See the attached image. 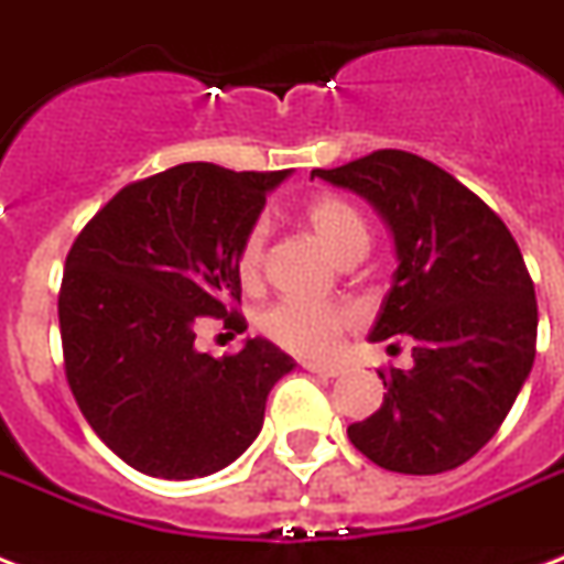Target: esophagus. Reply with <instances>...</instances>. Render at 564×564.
Here are the masks:
<instances>
[{
    "mask_svg": "<svg viewBox=\"0 0 564 564\" xmlns=\"http://www.w3.org/2000/svg\"><path fill=\"white\" fill-rule=\"evenodd\" d=\"M304 369L313 371V375H322V377H339V375H343V369H339V366H334V362L307 360V362H304Z\"/></svg>",
    "mask_w": 564,
    "mask_h": 564,
    "instance_id": "esophagus-1",
    "label": "esophagus"
}]
</instances>
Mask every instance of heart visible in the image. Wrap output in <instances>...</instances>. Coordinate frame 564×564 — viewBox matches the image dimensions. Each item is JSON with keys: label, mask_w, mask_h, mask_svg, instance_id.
Here are the masks:
<instances>
[{"label": "heart", "mask_w": 564, "mask_h": 564, "mask_svg": "<svg viewBox=\"0 0 564 564\" xmlns=\"http://www.w3.org/2000/svg\"><path fill=\"white\" fill-rule=\"evenodd\" d=\"M304 221L318 242L339 260L354 263L369 248V225L351 202L339 195H316L304 204ZM265 228L254 225L237 251V274L246 286L263 281ZM357 322V310L348 304H316V301L283 299L265 310L260 318L263 334L281 348L301 357H325L336 348L339 336Z\"/></svg>", "instance_id": "heart-1"}]
</instances>
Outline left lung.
<instances>
[{
  "label": "left lung",
  "instance_id": "left-lung-1",
  "mask_svg": "<svg viewBox=\"0 0 564 564\" xmlns=\"http://www.w3.org/2000/svg\"><path fill=\"white\" fill-rule=\"evenodd\" d=\"M313 178L369 198L398 269L371 343H412V369H383L380 410L351 445L398 474L468 463L512 410L535 360L533 278L516 237L480 195L436 163L380 149Z\"/></svg>",
  "mask_w": 564,
  "mask_h": 564
}]
</instances>
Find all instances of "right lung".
I'll use <instances>...</instances> for the list:
<instances>
[{"instance_id":"1","label":"right lung","mask_w":564,"mask_h":564,"mask_svg":"<svg viewBox=\"0 0 564 564\" xmlns=\"http://www.w3.org/2000/svg\"><path fill=\"white\" fill-rule=\"evenodd\" d=\"M286 175L181 163L119 189L75 237L57 295L66 380L96 436L137 471H221L295 369L263 336L219 360L195 348L204 318L248 327L237 251Z\"/></svg>"}]
</instances>
